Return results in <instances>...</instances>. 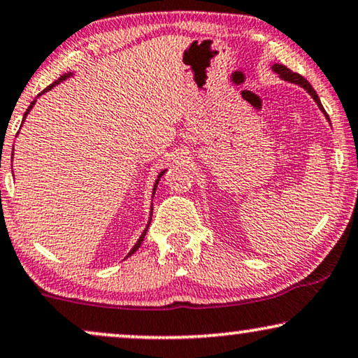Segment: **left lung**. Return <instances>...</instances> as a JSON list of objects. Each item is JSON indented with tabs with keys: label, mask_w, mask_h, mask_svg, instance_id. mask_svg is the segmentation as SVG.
I'll return each mask as SVG.
<instances>
[{
	"label": "left lung",
	"mask_w": 358,
	"mask_h": 358,
	"mask_svg": "<svg viewBox=\"0 0 358 358\" xmlns=\"http://www.w3.org/2000/svg\"><path fill=\"white\" fill-rule=\"evenodd\" d=\"M271 70H273L275 73H278L280 76H282L283 80H287V82L296 83V85H299V87H303L304 90H306V92H308L309 94H311L314 101L317 103V106L321 108L322 111H324L322 104H321V101H319V96H317V93L314 92V88L311 87V85H309L308 80H304L301 75H299V73H294V71H292V70H289V69H287V66L282 65V64H275L273 66H271ZM324 114H326V113H324ZM326 117H327V114H326Z\"/></svg>",
	"instance_id": "8db88e82"
}]
</instances>
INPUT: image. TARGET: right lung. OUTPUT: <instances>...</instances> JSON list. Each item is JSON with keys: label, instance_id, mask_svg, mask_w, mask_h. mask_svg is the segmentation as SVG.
<instances>
[{"label": "right lung", "instance_id": "right-lung-1", "mask_svg": "<svg viewBox=\"0 0 358 358\" xmlns=\"http://www.w3.org/2000/svg\"><path fill=\"white\" fill-rule=\"evenodd\" d=\"M69 76H71V71H69V73H65V75H62L59 80H55V82H54V83H52V85H49V87H47V88L44 90V92H42V93L49 92V90H52V88H54V87H55V85H59L60 82H64V80H66V78H69ZM42 93H41V94H42ZM41 94H39V96H41ZM34 104H36V99H34V101H32V103H31V106H29V108H27V111H26V114H24V119H26V116H27V114H29V111H31V109H32V106H34ZM164 173H165V170H164V171H160V175H159V176H157V182H155V185H154V194H155L157 185H159V182H160V176H162V175H164ZM149 224H150V221H149ZM149 224H147V227L144 229V232H142V234H141V237H139V241H137V242H136V245H134V247H132V250L129 252V254H127V257H129V255H132V254H134V252H136V250H137V249H139V247H141V244H142V241H144V237H145V234H147V229H149Z\"/></svg>", "mask_w": 358, "mask_h": 358}]
</instances>
